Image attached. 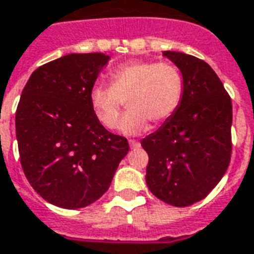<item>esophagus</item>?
Wrapping results in <instances>:
<instances>
[{
    "mask_svg": "<svg viewBox=\"0 0 254 254\" xmlns=\"http://www.w3.org/2000/svg\"><path fill=\"white\" fill-rule=\"evenodd\" d=\"M129 145H130V148H140V142L137 140H129Z\"/></svg>",
    "mask_w": 254,
    "mask_h": 254,
    "instance_id": "esophagus-1",
    "label": "esophagus"
}]
</instances>
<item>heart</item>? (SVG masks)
Returning <instances> with one entry per match:
<instances>
[{
    "mask_svg": "<svg viewBox=\"0 0 254 254\" xmlns=\"http://www.w3.org/2000/svg\"><path fill=\"white\" fill-rule=\"evenodd\" d=\"M110 86L95 84L90 91L94 116L106 129L117 127L124 102L129 112L120 124L124 134H138L149 122L160 125L178 112L185 78L172 63L133 60L118 65L109 74Z\"/></svg>",
    "mask_w": 254,
    "mask_h": 254,
    "instance_id": "b5f03b06",
    "label": "heart"
}]
</instances>
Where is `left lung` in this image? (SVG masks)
Returning <instances> with one entry per match:
<instances>
[{
	"label": "left lung",
	"instance_id": "left-lung-1",
	"mask_svg": "<svg viewBox=\"0 0 254 254\" xmlns=\"http://www.w3.org/2000/svg\"><path fill=\"white\" fill-rule=\"evenodd\" d=\"M163 55L182 71L185 93L178 112L141 140L149 156L145 180L156 198L186 207L206 198L229 167L232 99L204 60L175 51Z\"/></svg>",
	"mask_w": 254,
	"mask_h": 254
}]
</instances>
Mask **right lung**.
<instances>
[{
  "instance_id": "1",
  "label": "right lung",
  "mask_w": 254,
  "mask_h": 254,
  "mask_svg": "<svg viewBox=\"0 0 254 254\" xmlns=\"http://www.w3.org/2000/svg\"><path fill=\"white\" fill-rule=\"evenodd\" d=\"M109 56L69 54L33 71L16 112L24 174L47 202L63 208L94 203L129 152L125 137L99 124L90 91Z\"/></svg>"
}]
</instances>
